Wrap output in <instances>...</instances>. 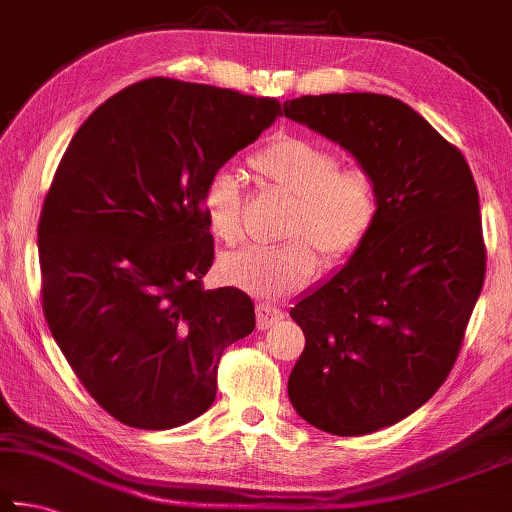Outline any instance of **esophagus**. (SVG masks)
I'll list each match as a JSON object with an SVG mask.
<instances>
[{
	"label": "esophagus",
	"instance_id": "obj_1",
	"mask_svg": "<svg viewBox=\"0 0 512 512\" xmlns=\"http://www.w3.org/2000/svg\"><path fill=\"white\" fill-rule=\"evenodd\" d=\"M284 318V313L280 306H275L271 302H259L257 304V327L259 329H268L273 327V324H277Z\"/></svg>",
	"mask_w": 512,
	"mask_h": 512
}]
</instances>
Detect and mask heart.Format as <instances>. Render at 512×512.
<instances>
[{
  "instance_id": "1",
  "label": "heart",
  "mask_w": 512,
  "mask_h": 512,
  "mask_svg": "<svg viewBox=\"0 0 512 512\" xmlns=\"http://www.w3.org/2000/svg\"><path fill=\"white\" fill-rule=\"evenodd\" d=\"M250 167L264 183L293 199L280 246H248L221 257L228 284L268 297H284L311 280L320 253L342 262L374 228L380 194L374 174L362 165L340 167L336 152L302 136H277L253 154ZM208 230L226 244L241 235V192L230 172H215L201 194Z\"/></svg>"
}]
</instances>
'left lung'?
<instances>
[{"mask_svg": "<svg viewBox=\"0 0 512 512\" xmlns=\"http://www.w3.org/2000/svg\"><path fill=\"white\" fill-rule=\"evenodd\" d=\"M284 116L345 147L378 185L367 239L291 309L306 345L288 376L306 423L371 434L430 401L459 356L486 275L479 192L457 147L392 96H302Z\"/></svg>", "mask_w": 512, "mask_h": 512, "instance_id": "1", "label": "left lung"}]
</instances>
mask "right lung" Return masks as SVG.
<instances>
[{
  "label": "right lung",
  "instance_id": "right-lung-1",
  "mask_svg": "<svg viewBox=\"0 0 512 512\" xmlns=\"http://www.w3.org/2000/svg\"><path fill=\"white\" fill-rule=\"evenodd\" d=\"M282 114L275 98L150 78L102 102L46 194L37 250L51 336L94 401L138 430L215 403L217 367L255 329L253 300L203 288L208 179Z\"/></svg>",
  "mask_w": 512,
  "mask_h": 512
}]
</instances>
